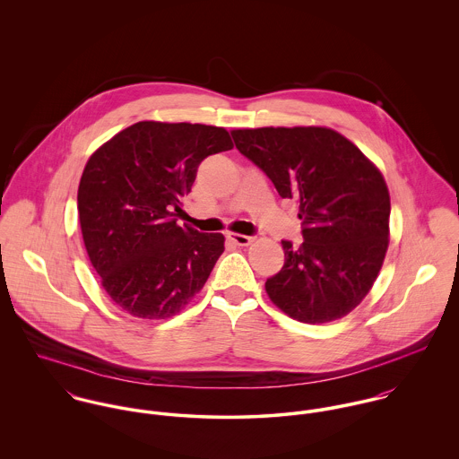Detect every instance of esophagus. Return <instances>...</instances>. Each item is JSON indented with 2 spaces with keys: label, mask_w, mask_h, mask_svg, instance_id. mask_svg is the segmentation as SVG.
<instances>
[{
  "label": "esophagus",
  "mask_w": 459,
  "mask_h": 459,
  "mask_svg": "<svg viewBox=\"0 0 459 459\" xmlns=\"http://www.w3.org/2000/svg\"><path fill=\"white\" fill-rule=\"evenodd\" d=\"M228 238L233 242V244H237V246H251L255 240H256V237H249V235H238V233H230L228 235Z\"/></svg>",
  "instance_id": "obj_1"
}]
</instances>
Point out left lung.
Segmentation results:
<instances>
[{
	"label": "left lung",
	"mask_w": 459,
	"mask_h": 459,
	"mask_svg": "<svg viewBox=\"0 0 459 459\" xmlns=\"http://www.w3.org/2000/svg\"><path fill=\"white\" fill-rule=\"evenodd\" d=\"M242 155L295 197L302 238L282 240L284 264L266 279L270 300L302 324H327L353 311L373 288L389 247L391 197L378 168L327 127L231 132Z\"/></svg>",
	"instance_id": "8db88e82"
}]
</instances>
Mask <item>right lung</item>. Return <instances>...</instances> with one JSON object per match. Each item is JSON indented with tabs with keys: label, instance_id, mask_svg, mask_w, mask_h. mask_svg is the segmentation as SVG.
I'll return each instance as SVG.
<instances>
[{
	"label": "right lung",
	"instance_id": "1",
	"mask_svg": "<svg viewBox=\"0 0 459 459\" xmlns=\"http://www.w3.org/2000/svg\"><path fill=\"white\" fill-rule=\"evenodd\" d=\"M231 148L222 127L137 122L86 162L77 191L84 247L126 313L166 320L204 286L224 237L182 228L175 217L201 160Z\"/></svg>",
	"mask_w": 459,
	"mask_h": 459
}]
</instances>
